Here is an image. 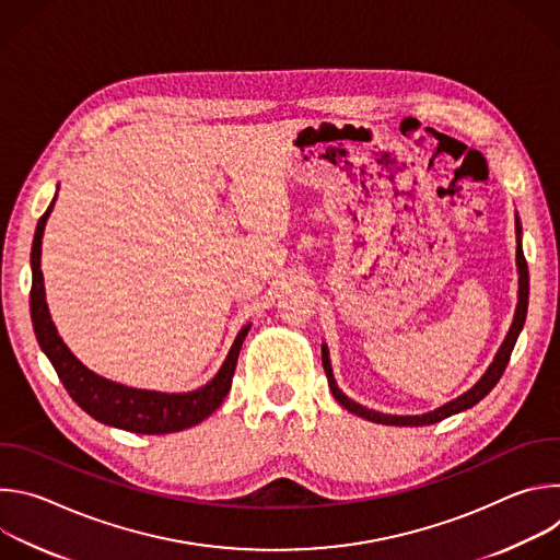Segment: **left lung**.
I'll use <instances>...</instances> for the list:
<instances>
[{"label":"left lung","mask_w":560,"mask_h":560,"mask_svg":"<svg viewBox=\"0 0 560 560\" xmlns=\"http://www.w3.org/2000/svg\"><path fill=\"white\" fill-rule=\"evenodd\" d=\"M516 268H518V303H516V312H514V322H512V328L503 341V346L499 348L492 365L486 370V374L478 378L465 394L456 396L454 401L436 408L434 412H428V415H415V417H396V415H383V412H374V410H368L363 406H359L357 401H352V398H348L337 381H335V374H332V365H330V352H328V346L324 343L322 346V357H324V370H326V376H328V385L335 394L337 401L352 415L365 419V421H372V423H381V425H406V428H419V425H432V423H439L452 415H458L471 406H476L478 401H481L483 396H488L492 392V387L499 383V378L503 376L508 363H510V357H512V350H514V343L523 330V324H525V316H527V299H529V272H527V261H525V255H523V246H521V221L516 217Z\"/></svg>","instance_id":"obj_1"}]
</instances>
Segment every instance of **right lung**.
<instances>
[{
  "label": "right lung",
  "instance_id": "add662e5",
  "mask_svg": "<svg viewBox=\"0 0 560 560\" xmlns=\"http://www.w3.org/2000/svg\"><path fill=\"white\" fill-rule=\"evenodd\" d=\"M55 199L48 206V210L42 214L35 230V238H33L31 316H33V328H35L39 348L52 363L59 381L63 383L66 392L72 396V401L86 415H91L95 421L106 423L110 428L126 430V432H135V434L182 432L208 419L223 404L225 394L230 392L238 350L244 346L250 324L238 330L214 378L192 392L168 394V392H154V389H137V387H128L95 374L68 350L63 339L57 335V328L52 324L48 303H46L44 275H42V236H44L48 214L55 206Z\"/></svg>",
  "mask_w": 560,
  "mask_h": 560
}]
</instances>
